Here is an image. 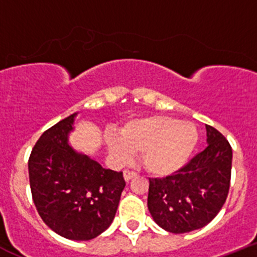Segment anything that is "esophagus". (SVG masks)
<instances>
[{"mask_svg":"<svg viewBox=\"0 0 257 257\" xmlns=\"http://www.w3.org/2000/svg\"><path fill=\"white\" fill-rule=\"evenodd\" d=\"M136 176H137V173H134V172H132V171H128V169H125V171L123 172V177H124V179H125V182H129L132 178H134Z\"/></svg>","mask_w":257,"mask_h":257,"instance_id":"34e87169","label":"esophagus"}]
</instances>
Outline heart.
I'll list each match as a JSON object with an SVG mask.
<instances>
[{"instance_id":"b5f03b06","label":"heart","mask_w":257,"mask_h":257,"mask_svg":"<svg viewBox=\"0 0 257 257\" xmlns=\"http://www.w3.org/2000/svg\"><path fill=\"white\" fill-rule=\"evenodd\" d=\"M109 153L125 162L131 153H141L149 173L171 176L183 168L198 143V131L191 121L164 115H149L126 120L116 134H106Z\"/></svg>"}]
</instances>
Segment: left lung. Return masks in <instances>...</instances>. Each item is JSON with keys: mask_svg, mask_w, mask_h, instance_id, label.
<instances>
[{"mask_svg": "<svg viewBox=\"0 0 257 257\" xmlns=\"http://www.w3.org/2000/svg\"><path fill=\"white\" fill-rule=\"evenodd\" d=\"M207 147L166 178H149L148 210L154 222L172 233L198 230L216 217L230 189L232 149L213 126L206 125Z\"/></svg>", "mask_w": 257, "mask_h": 257, "instance_id": "8db88e82", "label": "left lung"}]
</instances>
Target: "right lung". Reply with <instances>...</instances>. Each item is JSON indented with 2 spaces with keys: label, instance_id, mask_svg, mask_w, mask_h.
<instances>
[{
  "label": "right lung",
  "instance_id": "1",
  "mask_svg": "<svg viewBox=\"0 0 257 257\" xmlns=\"http://www.w3.org/2000/svg\"><path fill=\"white\" fill-rule=\"evenodd\" d=\"M78 113L42 133L29 159L32 200L54 232L88 241L113 222L125 181L121 172L105 169L69 143Z\"/></svg>",
  "mask_w": 257,
  "mask_h": 257
}]
</instances>
